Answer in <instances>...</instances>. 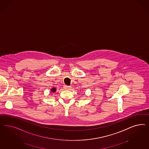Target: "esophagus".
Here are the masks:
<instances>
[{
	"label": "esophagus",
	"instance_id": "1",
	"mask_svg": "<svg viewBox=\"0 0 149 149\" xmlns=\"http://www.w3.org/2000/svg\"><path fill=\"white\" fill-rule=\"evenodd\" d=\"M64 89H65V90H69L70 89L71 87L69 86H67V85H65V86H64Z\"/></svg>",
	"mask_w": 149,
	"mask_h": 149
}]
</instances>
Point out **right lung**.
<instances>
[{
	"label": "right lung",
	"mask_w": 149,
	"mask_h": 149,
	"mask_svg": "<svg viewBox=\"0 0 149 149\" xmlns=\"http://www.w3.org/2000/svg\"><path fill=\"white\" fill-rule=\"evenodd\" d=\"M50 91H51V92H55L56 91V88H55V87H53V88H52L51 90H50Z\"/></svg>",
	"instance_id": "1"
}]
</instances>
